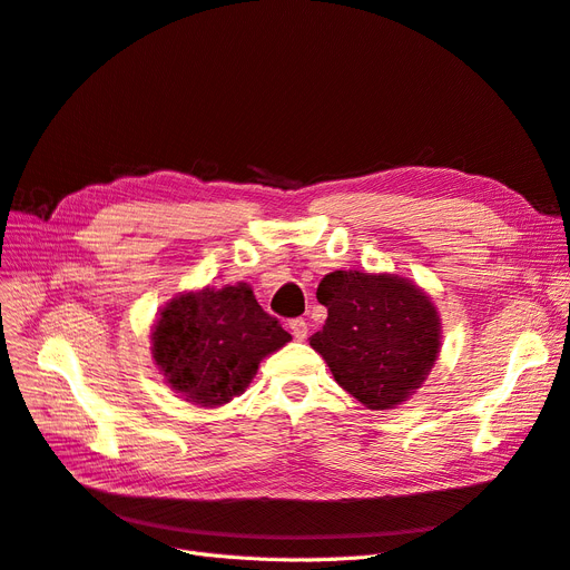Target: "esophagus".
<instances>
[{
  "label": "esophagus",
  "mask_w": 570,
  "mask_h": 570,
  "mask_svg": "<svg viewBox=\"0 0 570 570\" xmlns=\"http://www.w3.org/2000/svg\"><path fill=\"white\" fill-rule=\"evenodd\" d=\"M289 333L295 335V340H306V335H308V325H306V321H304V318L289 321Z\"/></svg>",
  "instance_id": "1"
}]
</instances>
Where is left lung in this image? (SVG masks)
I'll return each instance as SVG.
<instances>
[{
	"label": "left lung",
	"mask_w": 570,
	"mask_h": 570,
	"mask_svg": "<svg viewBox=\"0 0 570 570\" xmlns=\"http://www.w3.org/2000/svg\"><path fill=\"white\" fill-rule=\"evenodd\" d=\"M327 308L308 344L366 409L404 404L433 371L442 321L425 289L394 273L333 271L316 292Z\"/></svg>",
	"instance_id": "obj_1"
}]
</instances>
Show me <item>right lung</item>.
<instances>
[{
    "label": "right lung",
    "mask_w": 570,
    "mask_h": 570,
    "mask_svg": "<svg viewBox=\"0 0 570 570\" xmlns=\"http://www.w3.org/2000/svg\"><path fill=\"white\" fill-rule=\"evenodd\" d=\"M292 340L247 283L180 292L151 325V356L170 390L204 409L243 394L262 361Z\"/></svg>",
    "instance_id": "right-lung-1"
}]
</instances>
